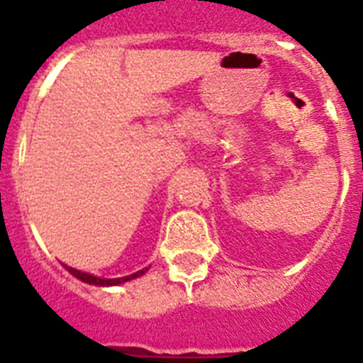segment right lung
Segmentation results:
<instances>
[{"label": "right lung", "instance_id": "obj_1", "mask_svg": "<svg viewBox=\"0 0 363 363\" xmlns=\"http://www.w3.org/2000/svg\"><path fill=\"white\" fill-rule=\"evenodd\" d=\"M65 269L70 272V274H74L76 278H79L82 281H85V284H92V285H118V284H123V281H127V280H133V278H136V277H142L143 272L147 271V269H143V271L134 272V274H130V277L116 278V280H104V278H96V277H92V274H86V272L78 271V269L67 267V265H65Z\"/></svg>", "mask_w": 363, "mask_h": 363}]
</instances>
